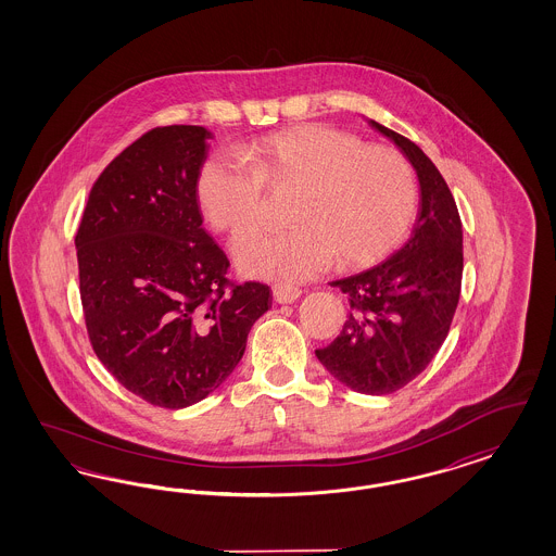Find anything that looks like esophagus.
<instances>
[{
  "instance_id": "esophagus-1",
  "label": "esophagus",
  "mask_w": 556,
  "mask_h": 556,
  "mask_svg": "<svg viewBox=\"0 0 556 556\" xmlns=\"http://www.w3.org/2000/svg\"><path fill=\"white\" fill-rule=\"evenodd\" d=\"M273 298L277 303H293L302 298V289L291 286L273 287Z\"/></svg>"
}]
</instances>
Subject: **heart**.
Returning <instances> with one entry per match:
<instances>
[{"label":"heart","mask_w":556,"mask_h":556,"mask_svg":"<svg viewBox=\"0 0 556 556\" xmlns=\"http://www.w3.org/2000/svg\"><path fill=\"white\" fill-rule=\"evenodd\" d=\"M244 156L203 161L195 195L207 224L226 235L249 230L261 216L263 184L298 189L286 230H254L232 244L244 277L295 283L337 258L344 267L379 261L409 228L418 184L402 152L363 144L324 124H300L253 140Z\"/></svg>","instance_id":"heart-1"}]
</instances>
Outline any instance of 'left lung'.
<instances>
[{"label":"left lung","mask_w":556,"mask_h":556,"mask_svg":"<svg viewBox=\"0 0 556 556\" xmlns=\"http://www.w3.org/2000/svg\"><path fill=\"white\" fill-rule=\"evenodd\" d=\"M418 175L420 210L402 249L370 269L332 281L346 293L342 330L316 356L358 393L383 395L416 379L451 330L463 279V224L455 198L418 144L369 119Z\"/></svg>","instance_id":"1"}]
</instances>
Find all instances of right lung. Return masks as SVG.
<instances>
[{"label": "right lung", "instance_id": "obj_1", "mask_svg": "<svg viewBox=\"0 0 556 556\" xmlns=\"http://www.w3.org/2000/svg\"><path fill=\"white\" fill-rule=\"evenodd\" d=\"M203 126H163L103 168L75 236L79 293L103 367L144 402L181 409L240 363L270 307L263 283L228 286V258L195 195Z\"/></svg>", "mask_w": 556, "mask_h": 556}]
</instances>
